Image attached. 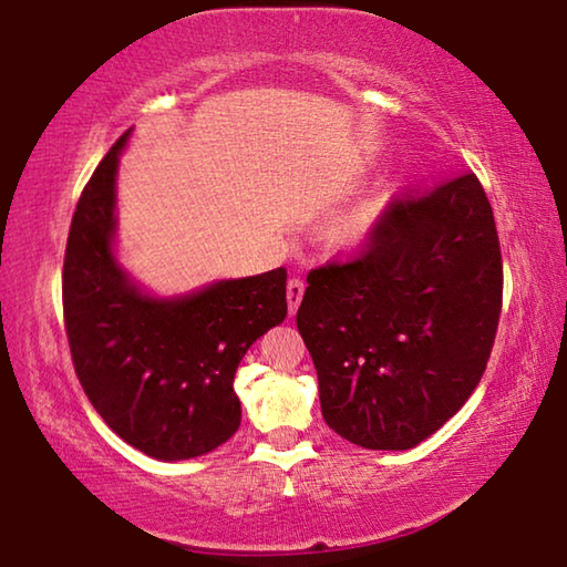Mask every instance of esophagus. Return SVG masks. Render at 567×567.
Segmentation results:
<instances>
[{
	"label": "esophagus",
	"mask_w": 567,
	"mask_h": 567,
	"mask_svg": "<svg viewBox=\"0 0 567 567\" xmlns=\"http://www.w3.org/2000/svg\"><path fill=\"white\" fill-rule=\"evenodd\" d=\"M302 295H305V282L300 277H292V280L287 282V307H290V315L297 312V307L302 302Z\"/></svg>",
	"instance_id": "34e87169"
}]
</instances>
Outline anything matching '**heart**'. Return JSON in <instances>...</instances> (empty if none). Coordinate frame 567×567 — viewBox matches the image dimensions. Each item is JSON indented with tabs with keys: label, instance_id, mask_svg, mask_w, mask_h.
Listing matches in <instances>:
<instances>
[{
	"label": "heart",
	"instance_id": "b5f03b06",
	"mask_svg": "<svg viewBox=\"0 0 567 567\" xmlns=\"http://www.w3.org/2000/svg\"><path fill=\"white\" fill-rule=\"evenodd\" d=\"M380 207H382V203H368V205L358 207L354 213H350L342 219L338 235L344 239V243H360V239L368 237L370 229L375 227Z\"/></svg>",
	"mask_w": 567,
	"mask_h": 567
}]
</instances>
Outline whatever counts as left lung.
I'll list each match as a JSON object with an SVG mask.
<instances>
[{
    "instance_id": "obj_1",
    "label": "left lung",
    "mask_w": 567,
    "mask_h": 567,
    "mask_svg": "<svg viewBox=\"0 0 567 567\" xmlns=\"http://www.w3.org/2000/svg\"><path fill=\"white\" fill-rule=\"evenodd\" d=\"M501 310V239L473 172L392 195L348 260L307 275L297 330L324 422L368 450L415 447L473 395Z\"/></svg>"
}]
</instances>
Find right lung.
<instances>
[{"mask_svg": "<svg viewBox=\"0 0 567 567\" xmlns=\"http://www.w3.org/2000/svg\"><path fill=\"white\" fill-rule=\"evenodd\" d=\"M127 134L74 209L62 267L64 330L80 385L114 433L150 457L187 460L237 433V364L287 318V270L225 280L182 300L134 290L112 257L114 175Z\"/></svg>", "mask_w": 567, "mask_h": 567, "instance_id": "1", "label": "right lung"}]
</instances>
